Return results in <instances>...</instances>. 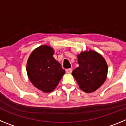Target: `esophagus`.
Listing matches in <instances>:
<instances>
[{"label":"esophagus","instance_id":"1","mask_svg":"<svg viewBox=\"0 0 126 126\" xmlns=\"http://www.w3.org/2000/svg\"><path fill=\"white\" fill-rule=\"evenodd\" d=\"M65 72L67 74H71L72 73V69H65Z\"/></svg>","mask_w":126,"mask_h":126}]
</instances>
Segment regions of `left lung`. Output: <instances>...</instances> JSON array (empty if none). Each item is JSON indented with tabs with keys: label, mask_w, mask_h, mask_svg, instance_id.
<instances>
[{
	"label": "left lung",
	"mask_w": 126,
	"mask_h": 126,
	"mask_svg": "<svg viewBox=\"0 0 126 126\" xmlns=\"http://www.w3.org/2000/svg\"><path fill=\"white\" fill-rule=\"evenodd\" d=\"M79 67L72 73L79 87L85 93H92L100 87L106 80L108 65L101 54L94 50L78 54Z\"/></svg>",
	"instance_id": "8db88e82"
}]
</instances>
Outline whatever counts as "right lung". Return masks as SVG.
Masks as SVG:
<instances>
[{
    "label": "right lung",
    "instance_id": "1",
    "mask_svg": "<svg viewBox=\"0 0 126 126\" xmlns=\"http://www.w3.org/2000/svg\"><path fill=\"white\" fill-rule=\"evenodd\" d=\"M53 54V48L43 45L32 52L26 64L30 81L44 93L53 92L65 73L61 64L54 59Z\"/></svg>",
    "mask_w": 126,
    "mask_h": 126
}]
</instances>
